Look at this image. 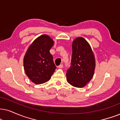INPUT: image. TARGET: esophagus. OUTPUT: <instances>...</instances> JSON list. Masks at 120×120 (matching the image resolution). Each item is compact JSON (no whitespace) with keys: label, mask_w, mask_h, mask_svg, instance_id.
Instances as JSON below:
<instances>
[{"label":"esophagus","mask_w":120,"mask_h":120,"mask_svg":"<svg viewBox=\"0 0 120 120\" xmlns=\"http://www.w3.org/2000/svg\"><path fill=\"white\" fill-rule=\"evenodd\" d=\"M57 67H58V68H60V69H61V68H63V64H60V65H59Z\"/></svg>","instance_id":"1"}]
</instances>
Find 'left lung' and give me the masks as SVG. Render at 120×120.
I'll list each match as a JSON object with an SVG mask.
<instances>
[{"instance_id": "obj_1", "label": "left lung", "mask_w": 120, "mask_h": 120, "mask_svg": "<svg viewBox=\"0 0 120 120\" xmlns=\"http://www.w3.org/2000/svg\"><path fill=\"white\" fill-rule=\"evenodd\" d=\"M71 66L66 72L67 81L76 87H83L90 81L95 69V59L90 44L82 37L72 42Z\"/></svg>"}]
</instances>
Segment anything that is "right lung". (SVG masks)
I'll return each instance as SVG.
<instances>
[{
	"label": "right lung",
	"instance_id": "obj_1",
	"mask_svg": "<svg viewBox=\"0 0 120 120\" xmlns=\"http://www.w3.org/2000/svg\"><path fill=\"white\" fill-rule=\"evenodd\" d=\"M54 41L49 36L37 38L27 50L24 57V68L29 79L35 84L46 82L56 69L50 50Z\"/></svg>",
	"mask_w": 120,
	"mask_h": 120
}]
</instances>
